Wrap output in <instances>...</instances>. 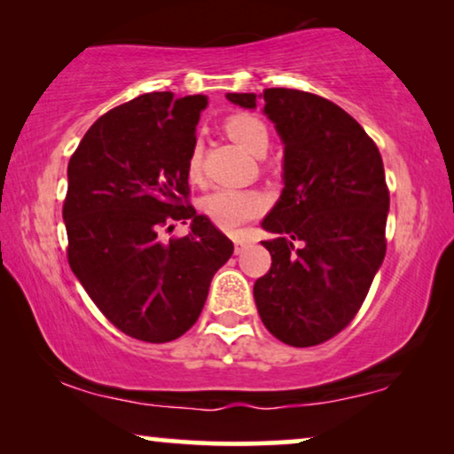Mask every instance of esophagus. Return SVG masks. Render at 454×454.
Here are the masks:
<instances>
[{
    "label": "esophagus",
    "mask_w": 454,
    "mask_h": 454,
    "mask_svg": "<svg viewBox=\"0 0 454 454\" xmlns=\"http://www.w3.org/2000/svg\"><path fill=\"white\" fill-rule=\"evenodd\" d=\"M246 244H247V239H244V238H238V239H235V254H239L241 250H244Z\"/></svg>",
    "instance_id": "esophagus-1"
}]
</instances>
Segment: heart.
<instances>
[{"mask_svg":"<svg viewBox=\"0 0 454 454\" xmlns=\"http://www.w3.org/2000/svg\"><path fill=\"white\" fill-rule=\"evenodd\" d=\"M225 129L241 148L250 153L266 151L269 146V129L258 117L250 114H235L225 120ZM202 176V148L196 142L188 154V177L198 182ZM269 207L262 192L252 188H216L202 198V210L223 231H233L244 223L258 219Z\"/></svg>","mask_w":454,"mask_h":454,"instance_id":"obj_1","label":"heart"}]
</instances>
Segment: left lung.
<instances>
[{"mask_svg": "<svg viewBox=\"0 0 454 454\" xmlns=\"http://www.w3.org/2000/svg\"><path fill=\"white\" fill-rule=\"evenodd\" d=\"M260 97L285 145V188L262 221L278 238L262 241L272 264L254 300L270 334L314 347L356 318L380 269L388 185L376 142L339 105L294 89ZM227 98L256 107L252 92Z\"/></svg>", "mask_w": 454, "mask_h": 454, "instance_id": "obj_1", "label": "left lung"}]
</instances>
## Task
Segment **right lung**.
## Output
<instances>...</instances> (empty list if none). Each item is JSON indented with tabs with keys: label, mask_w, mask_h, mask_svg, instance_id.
<instances>
[{
	"label": "right lung",
	"mask_w": 454,
	"mask_h": 454,
	"mask_svg": "<svg viewBox=\"0 0 454 454\" xmlns=\"http://www.w3.org/2000/svg\"><path fill=\"white\" fill-rule=\"evenodd\" d=\"M208 98L148 92L92 123L67 163V262L115 328L169 343L194 326L215 272L231 258L225 238L190 204L188 154ZM171 220L184 239L160 242Z\"/></svg>",
	"instance_id": "add662e5"
}]
</instances>
